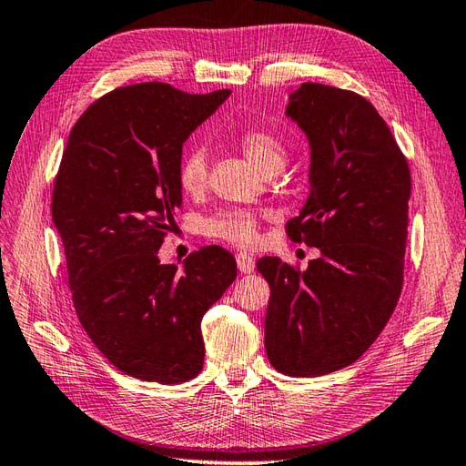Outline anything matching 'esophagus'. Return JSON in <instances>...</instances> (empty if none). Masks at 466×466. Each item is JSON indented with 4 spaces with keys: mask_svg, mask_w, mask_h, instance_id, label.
<instances>
[{
    "mask_svg": "<svg viewBox=\"0 0 466 466\" xmlns=\"http://www.w3.org/2000/svg\"><path fill=\"white\" fill-rule=\"evenodd\" d=\"M236 263H238V269H240V273H244V275L256 269V259L249 254H238Z\"/></svg>",
    "mask_w": 466,
    "mask_h": 466,
    "instance_id": "esophagus-1",
    "label": "esophagus"
}]
</instances>
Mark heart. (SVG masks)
Instances as JSON below:
<instances>
[{
  "label": "heart",
  "instance_id": "b5f03b06",
  "mask_svg": "<svg viewBox=\"0 0 466 466\" xmlns=\"http://www.w3.org/2000/svg\"><path fill=\"white\" fill-rule=\"evenodd\" d=\"M242 154L261 174H275L285 164V146L273 132L249 128L238 138ZM208 179V159L203 148H189L179 159L177 183L185 195H201ZM203 234L215 240L249 248L258 242L259 215L248 208H218L201 224Z\"/></svg>",
  "mask_w": 466,
  "mask_h": 466
}]
</instances>
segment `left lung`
Instances as JSON below:
<instances>
[{
    "mask_svg": "<svg viewBox=\"0 0 466 466\" xmlns=\"http://www.w3.org/2000/svg\"><path fill=\"white\" fill-rule=\"evenodd\" d=\"M287 115L310 142V197L287 222L292 242L320 248L307 271L261 258L269 283L265 350L289 377L351 365L400 299L411 191L406 156L389 125L355 91L302 84Z\"/></svg>",
    "mask_w": 466,
    "mask_h": 466,
    "instance_id": "left-lung-1",
    "label": "left lung"
}]
</instances>
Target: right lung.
Segmentation results:
<instances>
[{"label":"right lung","instance_id":"right-lung-1","mask_svg":"<svg viewBox=\"0 0 466 466\" xmlns=\"http://www.w3.org/2000/svg\"><path fill=\"white\" fill-rule=\"evenodd\" d=\"M230 96L169 84L116 87L74 125L52 191L79 322L123 373L177 384L201 373V320L236 279V259L207 246L183 269L157 249L181 207L183 142Z\"/></svg>","mask_w":466,"mask_h":466}]
</instances>
